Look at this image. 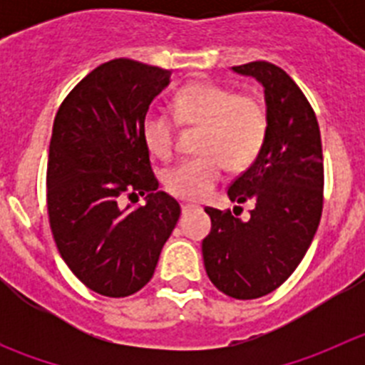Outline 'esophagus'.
Returning <instances> with one entry per match:
<instances>
[{"label":"esophagus","instance_id":"obj_1","mask_svg":"<svg viewBox=\"0 0 365 365\" xmlns=\"http://www.w3.org/2000/svg\"><path fill=\"white\" fill-rule=\"evenodd\" d=\"M180 210H182V214H188V212L192 210H199V206L192 205V202H182V205H180Z\"/></svg>","mask_w":365,"mask_h":365}]
</instances>
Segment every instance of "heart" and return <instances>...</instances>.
Here are the masks:
<instances>
[{
  "mask_svg": "<svg viewBox=\"0 0 365 365\" xmlns=\"http://www.w3.org/2000/svg\"><path fill=\"white\" fill-rule=\"evenodd\" d=\"M173 117L185 125L202 128L201 155L166 173L168 192L185 201H202L214 192L225 168L245 170L256 160L267 137V111L259 100L237 95L219 83L201 80L180 89L172 102ZM143 140L151 157L166 160L175 146L173 120L150 113L143 122Z\"/></svg>",
  "mask_w": 365,
  "mask_h": 365,
  "instance_id": "1",
  "label": "heart"
}]
</instances>
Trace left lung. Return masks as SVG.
<instances>
[{
	"instance_id": "obj_1",
	"label": "left lung",
	"mask_w": 365,
	"mask_h": 365,
	"mask_svg": "<svg viewBox=\"0 0 365 365\" xmlns=\"http://www.w3.org/2000/svg\"><path fill=\"white\" fill-rule=\"evenodd\" d=\"M232 71L263 86L267 137L228 188L230 201L254 202L250 217L205 208L212 230L202 240V259L219 291L254 299L276 291L311 247L324 206V157L314 111L282 67L250 62ZM237 208L243 210L235 206L234 213Z\"/></svg>"
}]
</instances>
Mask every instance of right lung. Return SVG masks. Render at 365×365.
Returning a JSON list of instances; mask_svg holds the SVG:
<instances>
[{"label": "right lung", "instance_id": "right-lung-1", "mask_svg": "<svg viewBox=\"0 0 365 365\" xmlns=\"http://www.w3.org/2000/svg\"><path fill=\"white\" fill-rule=\"evenodd\" d=\"M160 67L117 58L93 69L56 113L47 164V212L58 252L91 291L125 298L151 279L180 215L159 192L143 140ZM144 195L147 205L125 201Z\"/></svg>", "mask_w": 365, "mask_h": 365}]
</instances>
